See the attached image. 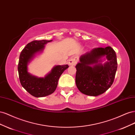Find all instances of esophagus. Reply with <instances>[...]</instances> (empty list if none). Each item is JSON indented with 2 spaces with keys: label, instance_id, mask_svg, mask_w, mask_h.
I'll list each match as a JSON object with an SVG mask.
<instances>
[{
  "label": "esophagus",
  "instance_id": "obj_1",
  "mask_svg": "<svg viewBox=\"0 0 135 135\" xmlns=\"http://www.w3.org/2000/svg\"><path fill=\"white\" fill-rule=\"evenodd\" d=\"M77 61H78V59L76 57L71 58L69 60L68 64L70 66H74V65H75L77 63Z\"/></svg>",
  "mask_w": 135,
  "mask_h": 135
}]
</instances>
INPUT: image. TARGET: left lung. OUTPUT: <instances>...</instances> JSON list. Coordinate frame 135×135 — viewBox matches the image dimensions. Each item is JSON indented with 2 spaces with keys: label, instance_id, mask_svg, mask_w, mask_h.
<instances>
[{
  "label": "left lung",
  "instance_id": "obj_1",
  "mask_svg": "<svg viewBox=\"0 0 135 135\" xmlns=\"http://www.w3.org/2000/svg\"><path fill=\"white\" fill-rule=\"evenodd\" d=\"M106 56L104 64L100 59ZM76 69L75 82L77 88L84 95L97 96L111 87L117 70L115 52L111 47L94 48L80 57Z\"/></svg>",
  "mask_w": 135,
  "mask_h": 135
}]
</instances>
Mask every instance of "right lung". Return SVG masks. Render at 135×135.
<instances>
[{
	"mask_svg": "<svg viewBox=\"0 0 135 135\" xmlns=\"http://www.w3.org/2000/svg\"><path fill=\"white\" fill-rule=\"evenodd\" d=\"M51 40H34L28 43L21 51L18 64L20 83L30 95L35 97L50 95L56 90L61 75L68 68V65H57L46 76L38 78L27 71V64L35 54L43 50L44 45Z\"/></svg>",
	"mask_w": 135,
	"mask_h": 135,
	"instance_id": "1",
	"label": "right lung"
}]
</instances>
